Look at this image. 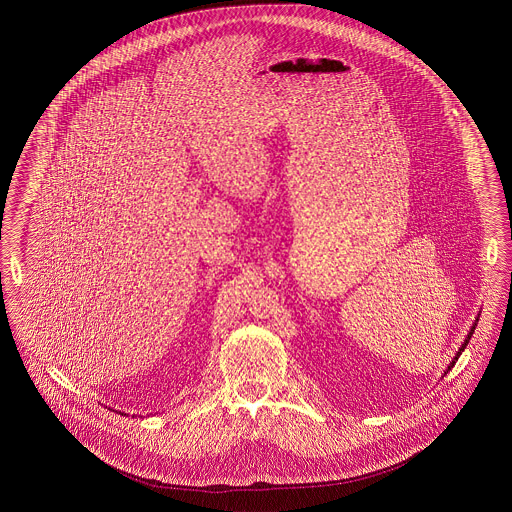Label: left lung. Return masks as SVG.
Returning <instances> with one entry per match:
<instances>
[{
    "label": "left lung",
    "instance_id": "obj_1",
    "mask_svg": "<svg viewBox=\"0 0 512 512\" xmlns=\"http://www.w3.org/2000/svg\"><path fill=\"white\" fill-rule=\"evenodd\" d=\"M475 325H477V324L472 325V329H470V333H468V337H466V340H464V344H462L461 348H459V351H457V355H455V357H453V361L449 362L448 370H446V372H444V375L448 374L449 370H451V368H453V366H455V362H457V359H459V357H461L462 351H464V348H466V346H468V342H470V338H472V335H474Z\"/></svg>",
    "mask_w": 512,
    "mask_h": 512
}]
</instances>
